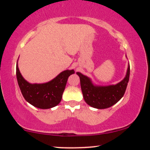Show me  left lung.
Segmentation results:
<instances>
[{
	"label": "left lung",
	"mask_w": 150,
	"mask_h": 150,
	"mask_svg": "<svg viewBox=\"0 0 150 150\" xmlns=\"http://www.w3.org/2000/svg\"><path fill=\"white\" fill-rule=\"evenodd\" d=\"M76 74L80 77L81 89L85 102L93 108L104 109L116 104L124 95L130 77V65L128 64L123 80L116 85H94L89 77L79 72Z\"/></svg>",
	"instance_id": "left-lung-1"
}]
</instances>
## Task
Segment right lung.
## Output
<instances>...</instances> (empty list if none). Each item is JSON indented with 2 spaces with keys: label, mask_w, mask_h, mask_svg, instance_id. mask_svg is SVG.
<instances>
[{
  "label": "right lung",
  "mask_w": 150,
  "mask_h": 150,
  "mask_svg": "<svg viewBox=\"0 0 150 150\" xmlns=\"http://www.w3.org/2000/svg\"><path fill=\"white\" fill-rule=\"evenodd\" d=\"M74 73V70H66L49 82L32 84L22 77L17 62V80L22 95L27 102L42 109L53 108L61 102L68 77Z\"/></svg>",
  "instance_id": "obj_1"
}]
</instances>
